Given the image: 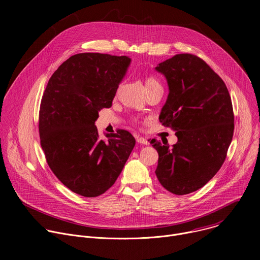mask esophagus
<instances>
[{"mask_svg":"<svg viewBox=\"0 0 260 260\" xmlns=\"http://www.w3.org/2000/svg\"><path fill=\"white\" fill-rule=\"evenodd\" d=\"M137 142L139 144H142V145H148V144H149V142H148L145 138H142V137H137Z\"/></svg>","mask_w":260,"mask_h":260,"instance_id":"34e87169","label":"esophagus"}]
</instances>
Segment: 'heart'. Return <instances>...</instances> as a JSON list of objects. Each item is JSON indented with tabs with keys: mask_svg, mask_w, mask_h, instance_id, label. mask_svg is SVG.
I'll return each mask as SVG.
<instances>
[{
	"mask_svg": "<svg viewBox=\"0 0 260 260\" xmlns=\"http://www.w3.org/2000/svg\"><path fill=\"white\" fill-rule=\"evenodd\" d=\"M145 84H146V87H147V89H148V91H149V92H151L152 90H154L156 88L161 87L159 81L155 77H153V76H148L146 78V80H145Z\"/></svg>",
	"mask_w": 260,
	"mask_h": 260,
	"instance_id": "obj_1",
	"label": "heart"
}]
</instances>
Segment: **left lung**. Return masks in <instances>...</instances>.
I'll return each instance as SVG.
<instances>
[{"label": "left lung", "instance_id": "1", "mask_svg": "<svg viewBox=\"0 0 260 260\" xmlns=\"http://www.w3.org/2000/svg\"><path fill=\"white\" fill-rule=\"evenodd\" d=\"M166 76L168 100L159 121L178 142L152 139L158 152L155 171L168 191L183 196L206 185L223 165L233 140L235 117L225 83L201 57L176 54L156 68Z\"/></svg>", "mask_w": 260, "mask_h": 260}]
</instances>
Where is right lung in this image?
I'll return each mask as SVG.
<instances>
[{"label":"right lung","instance_id":"add662e5","mask_svg":"<svg viewBox=\"0 0 260 260\" xmlns=\"http://www.w3.org/2000/svg\"><path fill=\"white\" fill-rule=\"evenodd\" d=\"M131 62L127 56L78 53L50 77L39 111L40 143L56 178L73 192L94 198L117 180L136 140L124 129L101 139L94 125L110 108Z\"/></svg>","mask_w":260,"mask_h":260}]
</instances>
